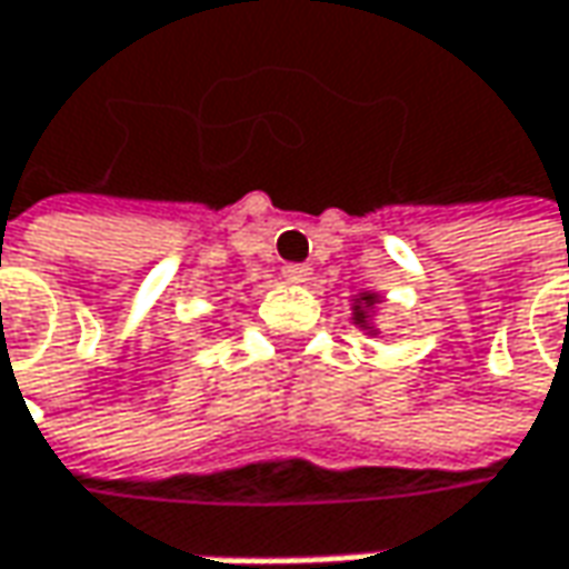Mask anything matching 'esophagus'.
Returning a JSON list of instances; mask_svg holds the SVG:
<instances>
[{
	"label": "esophagus",
	"instance_id": "1",
	"mask_svg": "<svg viewBox=\"0 0 569 569\" xmlns=\"http://www.w3.org/2000/svg\"><path fill=\"white\" fill-rule=\"evenodd\" d=\"M310 266L307 262H284V278L288 281H307L310 278Z\"/></svg>",
	"mask_w": 569,
	"mask_h": 569
}]
</instances>
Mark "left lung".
Listing matches in <instances>:
<instances>
[{"instance_id": "obj_1", "label": "left lung", "mask_w": 569, "mask_h": 569, "mask_svg": "<svg viewBox=\"0 0 569 569\" xmlns=\"http://www.w3.org/2000/svg\"><path fill=\"white\" fill-rule=\"evenodd\" d=\"M365 300H371V298H365ZM358 317H361V313H358Z\"/></svg>"}]
</instances>
